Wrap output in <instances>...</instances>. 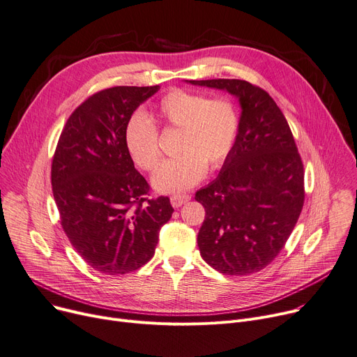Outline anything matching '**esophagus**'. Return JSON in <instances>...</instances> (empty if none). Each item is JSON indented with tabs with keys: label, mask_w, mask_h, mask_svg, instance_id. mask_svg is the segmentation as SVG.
<instances>
[{
	"label": "esophagus",
	"mask_w": 357,
	"mask_h": 357,
	"mask_svg": "<svg viewBox=\"0 0 357 357\" xmlns=\"http://www.w3.org/2000/svg\"><path fill=\"white\" fill-rule=\"evenodd\" d=\"M189 199H191V197L189 195H172L171 197V204H172V206H175V208H179V206H182L183 204H186Z\"/></svg>",
	"instance_id": "obj_1"
}]
</instances>
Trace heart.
I'll use <instances>...</instances> for the list:
<instances>
[{
  "label": "heart",
  "instance_id": "b5f03b06",
  "mask_svg": "<svg viewBox=\"0 0 357 357\" xmlns=\"http://www.w3.org/2000/svg\"><path fill=\"white\" fill-rule=\"evenodd\" d=\"M152 121L179 130L176 153L152 178L159 192H181L197 185L208 169H217L231 153L240 129L235 106L227 99L172 89L159 99ZM125 146L140 169L152 172L160 160L159 133L144 113H133L123 130Z\"/></svg>",
  "mask_w": 357,
  "mask_h": 357
}]
</instances>
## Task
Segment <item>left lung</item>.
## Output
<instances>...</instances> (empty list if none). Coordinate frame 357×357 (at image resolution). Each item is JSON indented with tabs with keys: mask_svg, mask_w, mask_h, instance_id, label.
I'll return each instance as SVG.
<instances>
[{
	"mask_svg": "<svg viewBox=\"0 0 357 357\" xmlns=\"http://www.w3.org/2000/svg\"><path fill=\"white\" fill-rule=\"evenodd\" d=\"M227 90L241 106L234 148L215 181L195 194L205 208L202 258L227 275L266 268L286 245L304 204V171L290 126L270 94L245 80H186Z\"/></svg>",
	"mask_w": 357,
	"mask_h": 357,
	"instance_id": "8db88e82",
	"label": "left lung"
}]
</instances>
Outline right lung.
Here are the masks:
<instances>
[{
	"label": "right lung",
	"mask_w": 357,
	"mask_h": 357,
	"mask_svg": "<svg viewBox=\"0 0 357 357\" xmlns=\"http://www.w3.org/2000/svg\"><path fill=\"white\" fill-rule=\"evenodd\" d=\"M159 86H116L94 93L60 135L52 165L53 195L71 245L99 273L122 275L153 257L172 217L168 197L146 198L149 185L125 146L133 112Z\"/></svg>",
	"instance_id": "1"
}]
</instances>
